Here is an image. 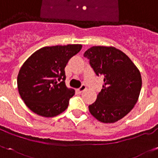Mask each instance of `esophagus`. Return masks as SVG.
<instances>
[{"mask_svg": "<svg viewBox=\"0 0 158 158\" xmlns=\"http://www.w3.org/2000/svg\"><path fill=\"white\" fill-rule=\"evenodd\" d=\"M86 89H87V87H86V86L85 85H82L81 87H79V88H78V89H77V91H78L79 93H82V92L85 91Z\"/></svg>", "mask_w": 158, "mask_h": 158, "instance_id": "1", "label": "esophagus"}]
</instances>
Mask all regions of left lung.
<instances>
[{"mask_svg":"<svg viewBox=\"0 0 158 158\" xmlns=\"http://www.w3.org/2000/svg\"><path fill=\"white\" fill-rule=\"evenodd\" d=\"M84 57L95 74L104 78L101 91L88 107L90 113L106 124L120 120L138 100L142 85L140 71L126 54L113 46H92Z\"/></svg>","mask_w":158,"mask_h":158,"instance_id":"1","label":"left lung"}]
</instances>
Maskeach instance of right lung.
I'll return each instance as SVG.
<instances>
[{
	"label": "right lung",
	"mask_w": 158,
	"mask_h": 158,
	"mask_svg": "<svg viewBox=\"0 0 158 158\" xmlns=\"http://www.w3.org/2000/svg\"><path fill=\"white\" fill-rule=\"evenodd\" d=\"M81 49L80 44L45 46L23 63L17 80L18 92L32 112L54 117L67 109L75 90L65 84L64 69Z\"/></svg>",
	"instance_id": "obj_1"
}]
</instances>
